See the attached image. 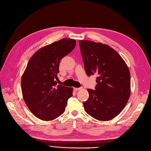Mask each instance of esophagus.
<instances>
[{
	"label": "esophagus",
	"instance_id": "obj_1",
	"mask_svg": "<svg viewBox=\"0 0 151 151\" xmlns=\"http://www.w3.org/2000/svg\"><path fill=\"white\" fill-rule=\"evenodd\" d=\"M81 89H82V87H80V88H75L74 90L75 91H78V90H80Z\"/></svg>",
	"mask_w": 151,
	"mask_h": 151
}]
</instances>
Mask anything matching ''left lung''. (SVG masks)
I'll list each match as a JSON object with an SVG mask.
<instances>
[{"instance_id": "obj_1", "label": "left lung", "mask_w": 151, "mask_h": 151, "mask_svg": "<svg viewBox=\"0 0 151 151\" xmlns=\"http://www.w3.org/2000/svg\"><path fill=\"white\" fill-rule=\"evenodd\" d=\"M87 75L96 74L95 90L83 103L86 113L101 121L112 120L127 104L130 94V74L125 61L108 45L88 40L79 42Z\"/></svg>"}]
</instances>
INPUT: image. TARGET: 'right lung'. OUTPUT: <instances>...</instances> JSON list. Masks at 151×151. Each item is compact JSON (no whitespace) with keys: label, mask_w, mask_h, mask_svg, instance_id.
Masks as SVG:
<instances>
[{"label":"right lung","mask_w":151,"mask_h":151,"mask_svg":"<svg viewBox=\"0 0 151 151\" xmlns=\"http://www.w3.org/2000/svg\"><path fill=\"white\" fill-rule=\"evenodd\" d=\"M75 40L63 38L40 48L31 58L22 76L21 89L29 110L39 119L50 121L65 110L72 88L58 85L62 58L75 48Z\"/></svg>","instance_id":"obj_1"}]
</instances>
